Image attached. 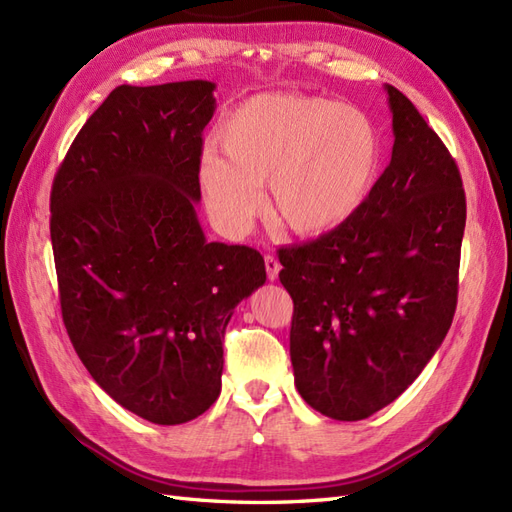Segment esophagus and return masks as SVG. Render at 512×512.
Wrapping results in <instances>:
<instances>
[{"label":"esophagus","instance_id":"1","mask_svg":"<svg viewBox=\"0 0 512 512\" xmlns=\"http://www.w3.org/2000/svg\"><path fill=\"white\" fill-rule=\"evenodd\" d=\"M266 272H268V281H277L279 279V270H281V264L277 257L272 255H266Z\"/></svg>","mask_w":512,"mask_h":512}]
</instances>
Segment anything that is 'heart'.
Instances as JSON below:
<instances>
[{"mask_svg": "<svg viewBox=\"0 0 512 512\" xmlns=\"http://www.w3.org/2000/svg\"><path fill=\"white\" fill-rule=\"evenodd\" d=\"M222 157L205 151L199 181L212 214L244 231L268 183L274 220L300 238L346 227L381 168V134L368 114L318 95H259L218 129Z\"/></svg>", "mask_w": 512, "mask_h": 512, "instance_id": "b5f03b06", "label": "heart"}]
</instances>
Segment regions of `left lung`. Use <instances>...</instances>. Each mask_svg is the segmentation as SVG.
<instances>
[{
  "label": "left lung",
  "instance_id": "obj_1",
  "mask_svg": "<svg viewBox=\"0 0 512 512\" xmlns=\"http://www.w3.org/2000/svg\"><path fill=\"white\" fill-rule=\"evenodd\" d=\"M393 149L346 227L281 248L294 300L290 357L300 396L326 417L357 422L396 400L450 331L465 231L461 173L398 88Z\"/></svg>",
  "mask_w": 512,
  "mask_h": 512
}]
</instances>
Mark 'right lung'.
I'll list each match as a JSON object with an SVG mask.
<instances>
[{
	"label": "right lung",
	"mask_w": 512,
	"mask_h": 512,
	"mask_svg": "<svg viewBox=\"0 0 512 512\" xmlns=\"http://www.w3.org/2000/svg\"><path fill=\"white\" fill-rule=\"evenodd\" d=\"M214 88H114L51 186L71 344L112 400L160 426L186 424L216 402L233 309L266 283L255 248L207 242L196 218Z\"/></svg>",
	"instance_id": "obj_1"
}]
</instances>
